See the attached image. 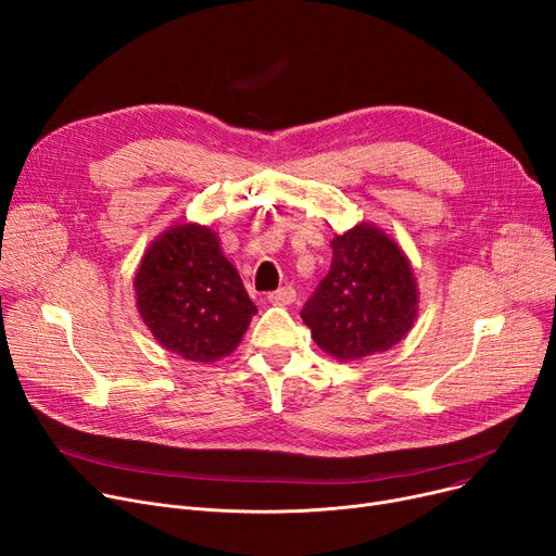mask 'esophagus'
Wrapping results in <instances>:
<instances>
[{
    "mask_svg": "<svg viewBox=\"0 0 556 556\" xmlns=\"http://www.w3.org/2000/svg\"><path fill=\"white\" fill-rule=\"evenodd\" d=\"M295 298H298V293H295L293 286H283V288L275 290V293H268V302L275 304V306H288V304H293Z\"/></svg>",
    "mask_w": 556,
    "mask_h": 556,
    "instance_id": "esophagus-1",
    "label": "esophagus"
}]
</instances>
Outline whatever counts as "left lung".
<instances>
[{
	"instance_id": "obj_1",
	"label": "left lung",
	"mask_w": 556,
	"mask_h": 556,
	"mask_svg": "<svg viewBox=\"0 0 556 556\" xmlns=\"http://www.w3.org/2000/svg\"><path fill=\"white\" fill-rule=\"evenodd\" d=\"M329 275L302 308L315 344L336 361L383 354L413 329L419 290L403 250L361 223L331 241Z\"/></svg>"
}]
</instances>
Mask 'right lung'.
<instances>
[{
  "label": "right lung",
  "mask_w": 556,
  "mask_h": 556,
  "mask_svg": "<svg viewBox=\"0 0 556 556\" xmlns=\"http://www.w3.org/2000/svg\"><path fill=\"white\" fill-rule=\"evenodd\" d=\"M137 308L153 338L193 363H214L239 346L256 313L218 233L173 225L149 245L135 275Z\"/></svg>",
  "instance_id": "1"
}]
</instances>
